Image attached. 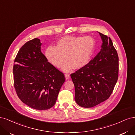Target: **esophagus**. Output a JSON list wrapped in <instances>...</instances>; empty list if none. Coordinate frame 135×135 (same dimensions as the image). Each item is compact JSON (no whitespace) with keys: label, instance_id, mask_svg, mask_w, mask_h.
<instances>
[{"label":"esophagus","instance_id":"obj_1","mask_svg":"<svg viewBox=\"0 0 135 135\" xmlns=\"http://www.w3.org/2000/svg\"><path fill=\"white\" fill-rule=\"evenodd\" d=\"M65 77H66V80H69L70 78V75H69V74H65Z\"/></svg>","mask_w":135,"mask_h":135}]
</instances>
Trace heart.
Masks as SVG:
<instances>
[{
  "mask_svg": "<svg viewBox=\"0 0 135 135\" xmlns=\"http://www.w3.org/2000/svg\"><path fill=\"white\" fill-rule=\"evenodd\" d=\"M95 47V41L91 36H66L59 39L56 46L47 47L45 56L57 68L61 66L66 56L67 60L63 64L62 70L68 72L73 68L80 69L88 64Z\"/></svg>",
  "mask_w": 135,
  "mask_h": 135,
  "instance_id": "heart-1",
  "label": "heart"
}]
</instances>
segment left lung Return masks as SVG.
<instances>
[{"mask_svg":"<svg viewBox=\"0 0 135 135\" xmlns=\"http://www.w3.org/2000/svg\"><path fill=\"white\" fill-rule=\"evenodd\" d=\"M101 49L84 67L71 75L78 105L92 108L110 96L118 77V56L109 37L99 32Z\"/></svg>","mask_w":135,"mask_h":135,"instance_id":"left-lung-1","label":"left lung"}]
</instances>
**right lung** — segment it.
I'll use <instances>...</instances> for the list:
<instances>
[{
  "instance_id": "add662e5",
  "label": "right lung",
  "mask_w": 135,
  "mask_h": 135,
  "mask_svg": "<svg viewBox=\"0 0 135 135\" xmlns=\"http://www.w3.org/2000/svg\"><path fill=\"white\" fill-rule=\"evenodd\" d=\"M41 44L37 38L25 43L13 66L14 86L18 98L30 107L40 110L54 105L65 81L64 74L41 53Z\"/></svg>"
}]
</instances>
